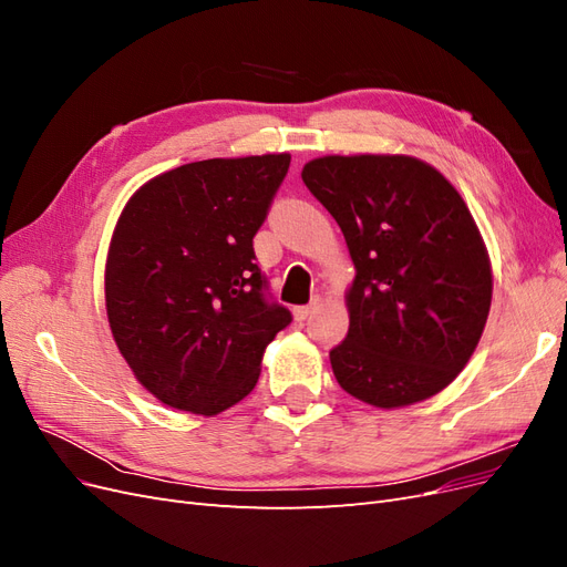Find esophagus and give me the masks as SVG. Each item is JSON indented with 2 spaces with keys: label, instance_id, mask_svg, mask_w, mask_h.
<instances>
[{
  "label": "esophagus",
  "instance_id": "obj_1",
  "mask_svg": "<svg viewBox=\"0 0 567 567\" xmlns=\"http://www.w3.org/2000/svg\"><path fill=\"white\" fill-rule=\"evenodd\" d=\"M321 307V298H315L310 305H302V307H296L293 310V317L298 319V321H305L307 317H312L317 310Z\"/></svg>",
  "mask_w": 567,
  "mask_h": 567
}]
</instances>
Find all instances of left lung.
I'll list each match as a JSON object with an SVG mask.
<instances>
[{
    "label": "left lung",
    "instance_id": "8db88e82",
    "mask_svg": "<svg viewBox=\"0 0 567 567\" xmlns=\"http://www.w3.org/2000/svg\"><path fill=\"white\" fill-rule=\"evenodd\" d=\"M302 182L346 236L354 281L340 388L379 409L433 398L468 364L492 305V265L466 200L414 156H323Z\"/></svg>",
    "mask_w": 567,
    "mask_h": 567
}]
</instances>
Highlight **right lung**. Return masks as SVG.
<instances>
[{"mask_svg": "<svg viewBox=\"0 0 567 567\" xmlns=\"http://www.w3.org/2000/svg\"><path fill=\"white\" fill-rule=\"evenodd\" d=\"M290 153L188 163L136 188L106 257V315L134 379L163 404L215 416L260 379L290 323L269 305L252 236Z\"/></svg>", "mask_w": 567, "mask_h": 567, "instance_id": "1", "label": "right lung"}]
</instances>
